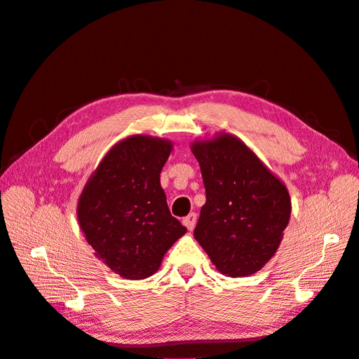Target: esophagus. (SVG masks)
I'll use <instances>...</instances> for the list:
<instances>
[{"mask_svg": "<svg viewBox=\"0 0 359 359\" xmlns=\"http://www.w3.org/2000/svg\"><path fill=\"white\" fill-rule=\"evenodd\" d=\"M196 220H198V215L194 212H190L187 217H184V219H182V224L186 226L189 231H193L194 224H196Z\"/></svg>", "mask_w": 359, "mask_h": 359, "instance_id": "obj_1", "label": "esophagus"}]
</instances>
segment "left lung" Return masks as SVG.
I'll list each match as a JSON object with an SVG mask.
<instances>
[{
  "label": "left lung",
  "instance_id": "left-lung-1",
  "mask_svg": "<svg viewBox=\"0 0 359 359\" xmlns=\"http://www.w3.org/2000/svg\"><path fill=\"white\" fill-rule=\"evenodd\" d=\"M191 153L206 191L194 238L222 274H255L283 240L292 210L286 186L229 133L193 142Z\"/></svg>",
  "mask_w": 359,
  "mask_h": 359
}]
</instances>
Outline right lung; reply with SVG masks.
Segmentation results:
<instances>
[{
  "label": "right lung",
  "instance_id": "obj_1",
  "mask_svg": "<svg viewBox=\"0 0 359 359\" xmlns=\"http://www.w3.org/2000/svg\"><path fill=\"white\" fill-rule=\"evenodd\" d=\"M170 151L166 139L126 137L103 157L81 193L78 220L86 241L124 278L157 273L163 256L187 232L172 217L160 186Z\"/></svg>",
  "mask_w": 359,
  "mask_h": 359
}]
</instances>
